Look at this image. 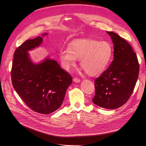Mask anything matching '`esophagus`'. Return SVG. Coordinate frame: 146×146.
I'll list each match as a JSON object with an SVG mask.
<instances>
[{"instance_id": "34e87169", "label": "esophagus", "mask_w": 146, "mask_h": 146, "mask_svg": "<svg viewBox=\"0 0 146 146\" xmlns=\"http://www.w3.org/2000/svg\"><path fill=\"white\" fill-rule=\"evenodd\" d=\"M73 81L75 83H79L80 82V80L79 79L77 78H75L73 79Z\"/></svg>"}]
</instances>
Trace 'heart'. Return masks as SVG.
<instances>
[{"instance_id":"1","label":"heart","mask_w":146,"mask_h":146,"mask_svg":"<svg viewBox=\"0 0 146 146\" xmlns=\"http://www.w3.org/2000/svg\"><path fill=\"white\" fill-rule=\"evenodd\" d=\"M112 52V45L108 42L80 39L72 41L67 49H61L59 58L66 70L75 66L77 59H80V65L86 73L95 76L105 70L110 62Z\"/></svg>"}]
</instances>
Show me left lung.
<instances>
[{"mask_svg": "<svg viewBox=\"0 0 146 146\" xmlns=\"http://www.w3.org/2000/svg\"><path fill=\"white\" fill-rule=\"evenodd\" d=\"M113 44V60L108 68L95 80L93 102L114 110L127 102L139 77V64L131 46L118 34L106 31Z\"/></svg>", "mask_w": 146, "mask_h": 146, "instance_id": "1", "label": "left lung"}]
</instances>
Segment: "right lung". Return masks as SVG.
Listing matches in <instances>:
<instances>
[{"label":"right lung","instance_id":"obj_1","mask_svg":"<svg viewBox=\"0 0 146 146\" xmlns=\"http://www.w3.org/2000/svg\"><path fill=\"white\" fill-rule=\"evenodd\" d=\"M42 36L28 40L14 52L11 70L12 85L26 105L33 111L48 114L62 104L67 88L72 83L70 74L63 70L54 60L46 57L34 63L29 51L40 47Z\"/></svg>","mask_w":146,"mask_h":146}]
</instances>
